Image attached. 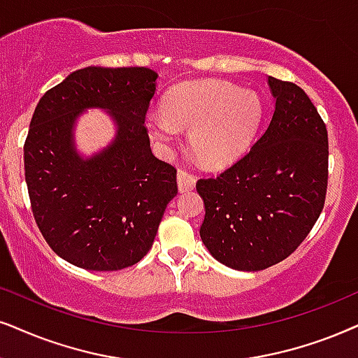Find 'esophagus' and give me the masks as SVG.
<instances>
[{"mask_svg":"<svg viewBox=\"0 0 358 358\" xmlns=\"http://www.w3.org/2000/svg\"><path fill=\"white\" fill-rule=\"evenodd\" d=\"M176 180H178V189L182 193L189 192V189H193L194 185H196V176L189 173V171L185 169L178 170V173H176Z\"/></svg>","mask_w":358,"mask_h":358,"instance_id":"esophagus-1","label":"esophagus"}]
</instances>
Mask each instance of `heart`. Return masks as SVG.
<instances>
[{"instance_id":"1","label":"heart","mask_w":358,"mask_h":358,"mask_svg":"<svg viewBox=\"0 0 358 358\" xmlns=\"http://www.w3.org/2000/svg\"><path fill=\"white\" fill-rule=\"evenodd\" d=\"M162 110L145 122L150 137L166 145L176 137L175 124L192 129L193 152L210 166L229 165L244 155L264 114L256 92L221 80L175 85L162 101Z\"/></svg>"}]
</instances>
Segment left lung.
Instances as JSON below:
<instances>
[{"instance_id":"obj_1","label":"left lung","mask_w":358,"mask_h":358,"mask_svg":"<svg viewBox=\"0 0 358 358\" xmlns=\"http://www.w3.org/2000/svg\"><path fill=\"white\" fill-rule=\"evenodd\" d=\"M275 108L268 129L236 164L200 178V236L220 262L261 271L291 256L325 203L327 129L299 85L269 78Z\"/></svg>"}]
</instances>
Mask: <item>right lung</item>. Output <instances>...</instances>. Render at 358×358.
Instances as JSON below:
<instances>
[{
    "label": "right lung",
    "mask_w": 358,
    "mask_h": 358,
    "mask_svg": "<svg viewBox=\"0 0 358 358\" xmlns=\"http://www.w3.org/2000/svg\"><path fill=\"white\" fill-rule=\"evenodd\" d=\"M155 80L148 67H85L36 107L24 142L31 211L49 248L78 268L137 264L178 193L176 169L153 155L145 125ZM89 106L111 110L117 137L83 161L71 147V127Z\"/></svg>",
    "instance_id": "add662e5"
}]
</instances>
